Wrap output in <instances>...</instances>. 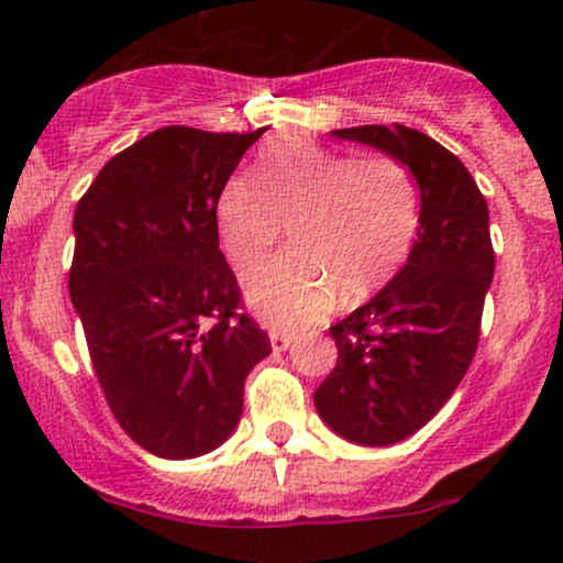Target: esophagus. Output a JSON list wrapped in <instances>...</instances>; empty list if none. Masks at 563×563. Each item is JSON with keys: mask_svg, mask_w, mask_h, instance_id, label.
Wrapping results in <instances>:
<instances>
[{"mask_svg": "<svg viewBox=\"0 0 563 563\" xmlns=\"http://www.w3.org/2000/svg\"><path fill=\"white\" fill-rule=\"evenodd\" d=\"M269 344H273V352H286V349L290 346V335H286V333H273L269 335Z\"/></svg>", "mask_w": 563, "mask_h": 563, "instance_id": "34e87169", "label": "esophagus"}]
</instances>
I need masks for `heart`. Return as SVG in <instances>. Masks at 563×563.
Wrapping results in <instances>:
<instances>
[{
  "instance_id": "heart-1",
  "label": "heart",
  "mask_w": 563,
  "mask_h": 563,
  "mask_svg": "<svg viewBox=\"0 0 563 563\" xmlns=\"http://www.w3.org/2000/svg\"><path fill=\"white\" fill-rule=\"evenodd\" d=\"M249 179L217 200V235L238 275L267 262L286 224L290 251L245 283L251 312L301 331L378 294L402 269L421 228V190L399 158L354 156L288 134L262 147Z\"/></svg>"
}]
</instances>
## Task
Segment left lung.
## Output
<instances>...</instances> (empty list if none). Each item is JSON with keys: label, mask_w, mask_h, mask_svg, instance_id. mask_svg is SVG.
I'll return each mask as SVG.
<instances>
[{"label": "left lung", "mask_w": 563, "mask_h": 563, "mask_svg": "<svg viewBox=\"0 0 563 563\" xmlns=\"http://www.w3.org/2000/svg\"><path fill=\"white\" fill-rule=\"evenodd\" d=\"M331 134L399 158L421 190L410 256L371 301L331 325L339 363L314 391L328 429L386 448L423 429L474 360L495 275L489 211L461 158L418 129L371 124Z\"/></svg>", "instance_id": "obj_1"}]
</instances>
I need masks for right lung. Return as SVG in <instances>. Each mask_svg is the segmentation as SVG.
Instances as JSON below:
<instances>
[{
	"label": "right lung",
	"mask_w": 563,
	"mask_h": 563,
	"mask_svg": "<svg viewBox=\"0 0 563 563\" xmlns=\"http://www.w3.org/2000/svg\"><path fill=\"white\" fill-rule=\"evenodd\" d=\"M264 134L164 126L102 166L74 214L68 288L115 421L166 461L228 442L273 346L238 312L217 200Z\"/></svg>",
	"instance_id": "right-lung-1"
}]
</instances>
